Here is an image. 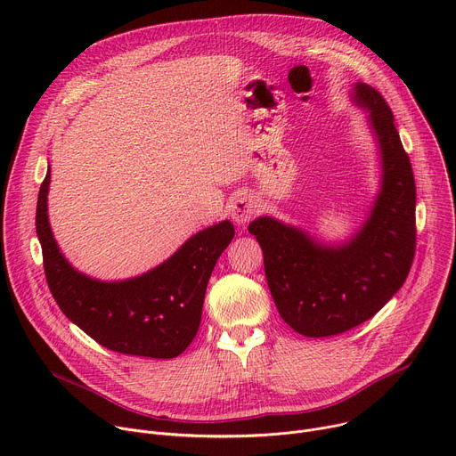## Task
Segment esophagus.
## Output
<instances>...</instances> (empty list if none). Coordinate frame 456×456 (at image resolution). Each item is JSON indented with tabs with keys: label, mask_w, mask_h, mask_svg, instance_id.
Returning <instances> with one entry per match:
<instances>
[{
	"label": "esophagus",
	"mask_w": 456,
	"mask_h": 456,
	"mask_svg": "<svg viewBox=\"0 0 456 456\" xmlns=\"http://www.w3.org/2000/svg\"><path fill=\"white\" fill-rule=\"evenodd\" d=\"M257 213V206L250 197H238L229 206V215L236 224H247Z\"/></svg>",
	"instance_id": "34e87169"
}]
</instances>
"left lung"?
<instances>
[{
  "label": "left lung",
  "instance_id": "1",
  "mask_svg": "<svg viewBox=\"0 0 456 456\" xmlns=\"http://www.w3.org/2000/svg\"><path fill=\"white\" fill-rule=\"evenodd\" d=\"M350 97L368 115L380 162V185L361 227L341 243H324L273 216L248 224L280 315L306 338L338 336L373 317L404 285L415 256V178L394 113L364 83Z\"/></svg>",
  "mask_w": 456,
  "mask_h": 456
}]
</instances>
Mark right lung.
Listing matches in <instances>:
<instances>
[{
	"mask_svg": "<svg viewBox=\"0 0 456 456\" xmlns=\"http://www.w3.org/2000/svg\"><path fill=\"white\" fill-rule=\"evenodd\" d=\"M50 167L41 183L36 232L50 292L74 324L111 352L173 359L194 339L211 273L234 238L224 220L192 234L155 269L120 281H101L72 267L48 222Z\"/></svg>",
	"mask_w": 456,
	"mask_h": 456,
	"instance_id": "add662e5",
	"label": "right lung"
}]
</instances>
